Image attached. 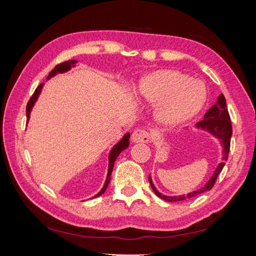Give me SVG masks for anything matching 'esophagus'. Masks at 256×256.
Listing matches in <instances>:
<instances>
[{
    "instance_id": "34e87169",
    "label": "esophagus",
    "mask_w": 256,
    "mask_h": 256,
    "mask_svg": "<svg viewBox=\"0 0 256 256\" xmlns=\"http://www.w3.org/2000/svg\"><path fill=\"white\" fill-rule=\"evenodd\" d=\"M150 140V133L145 130L136 128L132 134L133 143H148Z\"/></svg>"
}]
</instances>
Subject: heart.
Returning <instances> with one entry per match:
<instances>
[{
  "label": "heart",
  "mask_w": 256,
  "mask_h": 256,
  "mask_svg": "<svg viewBox=\"0 0 256 256\" xmlns=\"http://www.w3.org/2000/svg\"><path fill=\"white\" fill-rule=\"evenodd\" d=\"M134 92L138 100L156 103L155 118L167 126H178L192 120L206 101L202 81L172 69L156 70L144 76Z\"/></svg>",
  "instance_id": "b5f03b06"
}]
</instances>
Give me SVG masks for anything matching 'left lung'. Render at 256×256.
Wrapping results in <instances>:
<instances>
[{"mask_svg":"<svg viewBox=\"0 0 256 256\" xmlns=\"http://www.w3.org/2000/svg\"><path fill=\"white\" fill-rule=\"evenodd\" d=\"M196 128L206 131L208 133H210L212 136H214L216 138H218L220 140L222 148H224V150H222V155H224L222 156V162L218 166H216V170L214 172V174H212V176L209 178V180L206 182L204 186L200 187L199 189L189 192L187 194H179V196L162 194L155 188L153 182H152V178L150 176L148 180L152 186V189L154 190V192L157 197H160L162 200L170 201V202H172V201H182L184 199L192 198L194 196H198L202 192H209V190H211V188L214 187V184L216 180V177H218V175L222 170V168H224V166L226 165V162L228 160V155H229V152H230V142H231V136H232L231 118L229 116V112H228L226 98L224 94H221L218 96L216 104L212 106L209 110L206 111V113L204 116V120H201L200 122L196 124Z\"/></svg>","mask_w":256,"mask_h":256,"instance_id":"1","label":"left lung"}]
</instances>
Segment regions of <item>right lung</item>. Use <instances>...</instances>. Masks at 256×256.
I'll return each instance as SVG.
<instances>
[{
  "instance_id": "add662e5",
  "label": "right lung",
  "mask_w": 256,
  "mask_h": 256,
  "mask_svg": "<svg viewBox=\"0 0 256 256\" xmlns=\"http://www.w3.org/2000/svg\"><path fill=\"white\" fill-rule=\"evenodd\" d=\"M76 64H78L77 60H68V62H62V64H57V66L52 70L50 74H48L47 80L52 78V77H55V76H56L57 74H64V72H69L70 69H72V67H74ZM42 86H44V84H40V86H37L35 92H34V94L32 96V98L30 99L28 103H27V106H26L27 122H28L30 116L32 108V106H34L35 102L37 101L38 96H40V92H42ZM128 144H130V133H126V134H125L124 136H123L121 140H120L112 148V150H111V152H110V154H108V175H106V182H104V184H103L102 189L94 196V198L99 197V196H101L103 192H106L108 184V182H110V180H111V174H112L113 167H114V162H116V160L118 158V156L120 155V153H121V152H122L123 150L128 148Z\"/></svg>"
}]
</instances>
